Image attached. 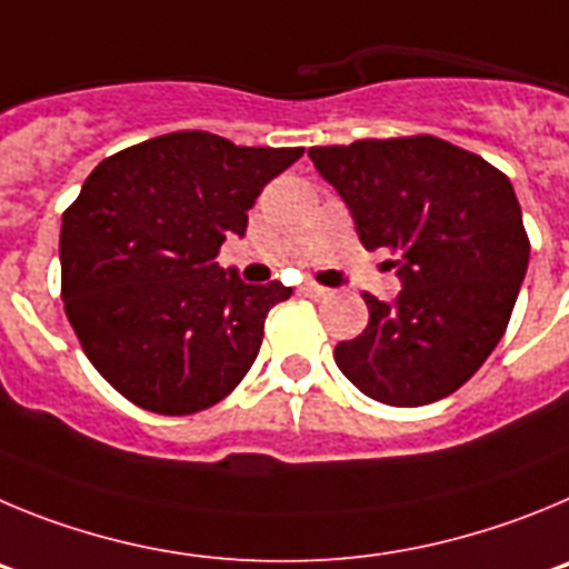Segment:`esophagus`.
Masks as SVG:
<instances>
[{"mask_svg": "<svg viewBox=\"0 0 569 569\" xmlns=\"http://www.w3.org/2000/svg\"><path fill=\"white\" fill-rule=\"evenodd\" d=\"M303 291L306 297H315V300H326V297H331V289H326V286L320 283H303Z\"/></svg>", "mask_w": 569, "mask_h": 569, "instance_id": "34e87169", "label": "esophagus"}]
</instances>
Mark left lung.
I'll return each instance as SVG.
<instances>
[{
    "label": "left lung",
    "instance_id": "obj_1",
    "mask_svg": "<svg viewBox=\"0 0 569 569\" xmlns=\"http://www.w3.org/2000/svg\"><path fill=\"white\" fill-rule=\"evenodd\" d=\"M320 176L355 214L366 249H388L402 291H362L368 326L335 348L366 397L428 406L473 377L508 329L530 260L513 183L437 136L311 147Z\"/></svg>",
    "mask_w": 569,
    "mask_h": 569
}]
</instances>
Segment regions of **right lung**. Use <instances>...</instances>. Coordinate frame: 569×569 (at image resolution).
Returning a JSON list of instances; mask_svg holds the SVG:
<instances>
[{"mask_svg": "<svg viewBox=\"0 0 569 569\" xmlns=\"http://www.w3.org/2000/svg\"><path fill=\"white\" fill-rule=\"evenodd\" d=\"M300 156L178 130L87 176L61 214V300L87 360L132 406L187 417L247 377L266 315L291 289L240 283L214 260L229 232H247L260 189Z\"/></svg>", "mask_w": 569, "mask_h": 569, "instance_id": "obj_1", "label": "right lung"}]
</instances>
